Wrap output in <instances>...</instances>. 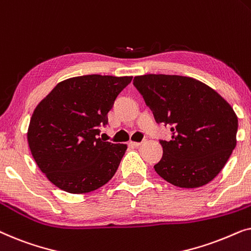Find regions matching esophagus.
<instances>
[{
    "instance_id": "obj_1",
    "label": "esophagus",
    "mask_w": 251,
    "mask_h": 251,
    "mask_svg": "<svg viewBox=\"0 0 251 251\" xmlns=\"http://www.w3.org/2000/svg\"><path fill=\"white\" fill-rule=\"evenodd\" d=\"M130 144H131V145L135 146V147H139L140 145H142V143H137V142H130Z\"/></svg>"
}]
</instances>
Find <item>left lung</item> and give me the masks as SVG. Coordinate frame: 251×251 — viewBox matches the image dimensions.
<instances>
[{"label":"left lung","instance_id":"8db88e82","mask_svg":"<svg viewBox=\"0 0 251 251\" xmlns=\"http://www.w3.org/2000/svg\"><path fill=\"white\" fill-rule=\"evenodd\" d=\"M156 123L170 126L160 139L162 159L154 169L168 183L201 187L221 173L236 145L238 116L207 84L187 76L147 74L133 78Z\"/></svg>","mask_w":251,"mask_h":251}]
</instances>
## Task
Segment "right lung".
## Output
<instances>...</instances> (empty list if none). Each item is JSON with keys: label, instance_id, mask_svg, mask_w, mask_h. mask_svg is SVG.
Returning <instances> with one entry per match:
<instances>
[{"label": "right lung", "instance_id": "1", "mask_svg": "<svg viewBox=\"0 0 251 251\" xmlns=\"http://www.w3.org/2000/svg\"><path fill=\"white\" fill-rule=\"evenodd\" d=\"M132 76L83 75L58 83L36 106L27 139L41 171L68 193H89L118 170L125 144L98 138L116 97Z\"/></svg>", "mask_w": 251, "mask_h": 251}]
</instances>
